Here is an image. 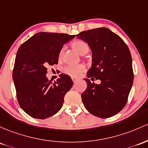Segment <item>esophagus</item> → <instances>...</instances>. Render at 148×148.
Masks as SVG:
<instances>
[{"instance_id":"esophagus-1","label":"esophagus","mask_w":148,"mask_h":148,"mask_svg":"<svg viewBox=\"0 0 148 148\" xmlns=\"http://www.w3.org/2000/svg\"><path fill=\"white\" fill-rule=\"evenodd\" d=\"M71 80H72L73 82H76L77 81V78L72 77V78H71Z\"/></svg>"}]
</instances>
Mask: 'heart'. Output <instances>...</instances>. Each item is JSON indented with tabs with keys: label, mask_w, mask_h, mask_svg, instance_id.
<instances>
[{
	"label": "heart",
	"mask_w": 148,
	"mask_h": 148,
	"mask_svg": "<svg viewBox=\"0 0 148 148\" xmlns=\"http://www.w3.org/2000/svg\"><path fill=\"white\" fill-rule=\"evenodd\" d=\"M71 48L77 52L80 55H85L88 52L89 46L86 42L83 40H75L71 43ZM64 53V48L60 50L58 58L60 60L62 59ZM86 71V66L84 64H79L77 65H66L62 69L63 73L66 75L70 76L71 77H79L83 72Z\"/></svg>",
	"instance_id": "heart-1"
}]
</instances>
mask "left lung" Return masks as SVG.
<instances>
[{"label": "left lung", "mask_w": 148, "mask_h": 148, "mask_svg": "<svg viewBox=\"0 0 148 148\" xmlns=\"http://www.w3.org/2000/svg\"><path fill=\"white\" fill-rule=\"evenodd\" d=\"M77 37L88 43L92 52L87 77L101 81L95 84L84 79L87 83L82 95L84 107L98 117L112 116L125 107L134 82L129 48L119 36L104 27L82 32Z\"/></svg>", "instance_id": "1"}]
</instances>
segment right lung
Here are the masks:
<instances>
[{"instance_id":"obj_1","label":"right lung","mask_w":148,"mask_h":148,"mask_svg":"<svg viewBox=\"0 0 148 148\" xmlns=\"http://www.w3.org/2000/svg\"><path fill=\"white\" fill-rule=\"evenodd\" d=\"M75 37L66 34L40 32L20 45L14 61L12 79L19 106L27 114L44 119L53 116L64 103L73 82L61 74L52 84L46 78L47 68L58 63L63 45Z\"/></svg>"}]
</instances>
